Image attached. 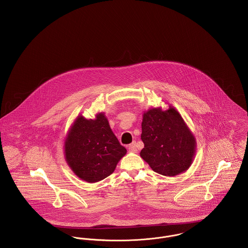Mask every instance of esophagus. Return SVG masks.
<instances>
[{"mask_svg": "<svg viewBox=\"0 0 248 248\" xmlns=\"http://www.w3.org/2000/svg\"><path fill=\"white\" fill-rule=\"evenodd\" d=\"M128 150L132 152V153H137L138 149H137V144L136 142H132L131 144L128 145Z\"/></svg>", "mask_w": 248, "mask_h": 248, "instance_id": "1", "label": "esophagus"}]
</instances>
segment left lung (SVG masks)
Wrapping results in <instances>:
<instances>
[{
    "instance_id": "1",
    "label": "left lung",
    "mask_w": 248,
    "mask_h": 248,
    "mask_svg": "<svg viewBox=\"0 0 248 248\" xmlns=\"http://www.w3.org/2000/svg\"><path fill=\"white\" fill-rule=\"evenodd\" d=\"M140 156L158 174L175 176L191 165L196 141L179 112L170 108H153L143 114Z\"/></svg>"
}]
</instances>
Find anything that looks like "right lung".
<instances>
[{
  "label": "right lung",
  "instance_id": "obj_1",
  "mask_svg": "<svg viewBox=\"0 0 248 248\" xmlns=\"http://www.w3.org/2000/svg\"><path fill=\"white\" fill-rule=\"evenodd\" d=\"M65 159L76 175L88 183L111 174L126 154L103 113L95 120L78 116L64 144Z\"/></svg>",
  "mask_w": 248,
  "mask_h": 248
}]
</instances>
